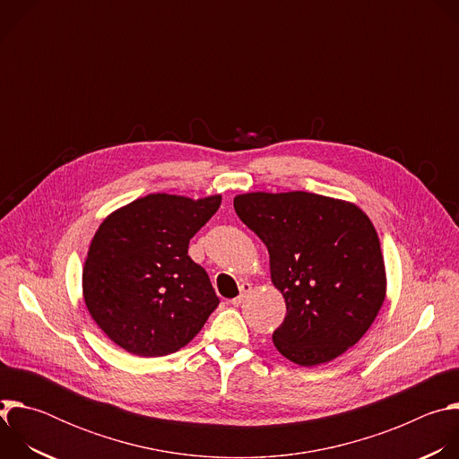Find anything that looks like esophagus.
Instances as JSON below:
<instances>
[{
    "mask_svg": "<svg viewBox=\"0 0 459 459\" xmlns=\"http://www.w3.org/2000/svg\"><path fill=\"white\" fill-rule=\"evenodd\" d=\"M250 292H252V285H250V283H247V281H245V283H241V285H239V296L232 299V305H234V307L241 305V303L248 298V294H250Z\"/></svg>",
    "mask_w": 459,
    "mask_h": 459,
    "instance_id": "esophagus-1",
    "label": "esophagus"
}]
</instances>
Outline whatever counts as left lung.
<instances>
[{"label": "left lung", "mask_w": 459, "mask_h": 459, "mask_svg": "<svg viewBox=\"0 0 459 459\" xmlns=\"http://www.w3.org/2000/svg\"><path fill=\"white\" fill-rule=\"evenodd\" d=\"M239 220L271 255L287 314L273 334L290 361L314 367L356 345L385 301V264L367 214L312 192H250L234 198Z\"/></svg>", "instance_id": "obj_1"}]
</instances>
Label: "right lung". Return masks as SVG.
<instances>
[{"instance_id": "add662e5", "label": "right lung", "mask_w": 459, "mask_h": 459, "mask_svg": "<svg viewBox=\"0 0 459 459\" xmlns=\"http://www.w3.org/2000/svg\"><path fill=\"white\" fill-rule=\"evenodd\" d=\"M221 195L194 202L149 194L110 214L83 267L85 305L100 329L142 358L185 347L220 305L188 241L220 209Z\"/></svg>"}]
</instances>
